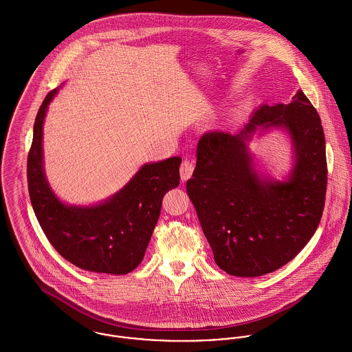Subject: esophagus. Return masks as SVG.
Masks as SVG:
<instances>
[{"mask_svg":"<svg viewBox=\"0 0 352 352\" xmlns=\"http://www.w3.org/2000/svg\"><path fill=\"white\" fill-rule=\"evenodd\" d=\"M194 169H195L194 164H192L190 160H184L183 164H182V166H180V177H182V180H183V182H187V180L192 176Z\"/></svg>","mask_w":352,"mask_h":352,"instance_id":"esophagus-1","label":"esophagus"}]
</instances>
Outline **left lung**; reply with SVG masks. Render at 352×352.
Listing matches in <instances>:
<instances>
[{"label":"left lung","mask_w":352,"mask_h":352,"mask_svg":"<svg viewBox=\"0 0 352 352\" xmlns=\"http://www.w3.org/2000/svg\"><path fill=\"white\" fill-rule=\"evenodd\" d=\"M274 129L289 138L292 151L282 179L261 173L249 149L253 135ZM325 191L324 130L301 91L289 104L258 107L236 134L203 135L187 182L217 265L243 278L274 272L301 252L320 223Z\"/></svg>","instance_id":"1"}]
</instances>
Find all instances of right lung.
Listing matches in <instances>:
<instances>
[{"label": "right lung", "instance_id": "1", "mask_svg": "<svg viewBox=\"0 0 352 352\" xmlns=\"http://www.w3.org/2000/svg\"><path fill=\"white\" fill-rule=\"evenodd\" d=\"M42 102L28 153V191L35 215L51 245L78 268L109 275L131 272L142 261L158 221L164 195L180 183V157L144 164L109 198L69 204L51 188L45 172L43 124L52 99Z\"/></svg>", "mask_w": 352, "mask_h": 352}]
</instances>
